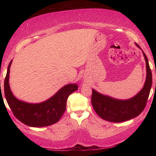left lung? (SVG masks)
<instances>
[{
    "mask_svg": "<svg viewBox=\"0 0 156 156\" xmlns=\"http://www.w3.org/2000/svg\"><path fill=\"white\" fill-rule=\"evenodd\" d=\"M135 44L142 50L138 44ZM142 51L146 62V80L143 87L135 96L126 100L117 99L92 89V106L103 120L112 122H124L137 117L144 110L151 88L152 73L147 57L142 50Z\"/></svg>",
    "mask_w": 156,
    "mask_h": 156,
    "instance_id": "obj_1",
    "label": "left lung"
}]
</instances>
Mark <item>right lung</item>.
Here are the masks:
<instances>
[{
    "instance_id": "obj_1",
    "label": "right lung",
    "mask_w": 156,
    "mask_h": 156,
    "mask_svg": "<svg viewBox=\"0 0 156 156\" xmlns=\"http://www.w3.org/2000/svg\"><path fill=\"white\" fill-rule=\"evenodd\" d=\"M12 60L9 64L4 83L5 98L15 117L25 125L43 127L58 122L65 112L68 96L78 88L76 83L63 86L56 94L43 102L30 103L16 98L9 86V72Z\"/></svg>"
}]
</instances>
